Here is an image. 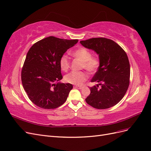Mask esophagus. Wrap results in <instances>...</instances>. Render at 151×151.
<instances>
[{
    "label": "esophagus",
    "instance_id": "34e87169",
    "mask_svg": "<svg viewBox=\"0 0 151 151\" xmlns=\"http://www.w3.org/2000/svg\"><path fill=\"white\" fill-rule=\"evenodd\" d=\"M74 88H77V89H81L82 86H74Z\"/></svg>",
    "mask_w": 151,
    "mask_h": 151
}]
</instances>
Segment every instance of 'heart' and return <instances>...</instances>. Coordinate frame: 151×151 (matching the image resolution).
<instances>
[{"label":"heart","instance_id":"b5f03b06","mask_svg":"<svg viewBox=\"0 0 151 151\" xmlns=\"http://www.w3.org/2000/svg\"><path fill=\"white\" fill-rule=\"evenodd\" d=\"M72 55L83 62V67L89 73H94L98 70L100 64L98 56H92L89 50L84 48L76 50L72 53ZM70 60L66 55H63L60 58L61 69L67 72L70 67ZM88 79V75L84 72H71L65 76L64 79L68 83L75 85L83 84Z\"/></svg>","mask_w":151,"mask_h":151}]
</instances>
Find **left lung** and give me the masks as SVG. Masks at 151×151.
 <instances>
[{
  "label": "left lung",
  "mask_w": 151,
  "mask_h": 151,
  "mask_svg": "<svg viewBox=\"0 0 151 151\" xmlns=\"http://www.w3.org/2000/svg\"><path fill=\"white\" fill-rule=\"evenodd\" d=\"M80 43L85 48L94 50L100 60L98 70L91 79L92 83L98 84L90 88L86 103L96 109L115 106L129 88L130 68L127 53L120 45L108 38H93ZM99 85L101 86L100 89Z\"/></svg>",
  "instance_id": "8db88e82"
}]
</instances>
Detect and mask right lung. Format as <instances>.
<instances>
[{
    "label": "right lung",
    "mask_w": 151,
    "mask_h": 151,
    "mask_svg": "<svg viewBox=\"0 0 151 151\" xmlns=\"http://www.w3.org/2000/svg\"><path fill=\"white\" fill-rule=\"evenodd\" d=\"M77 42L78 40L49 36L29 50L22 68L21 81L29 99L37 106L55 109L66 101L73 86L59 82L62 79L60 58Z\"/></svg>",
    "instance_id": "right-lung-1"
}]
</instances>
